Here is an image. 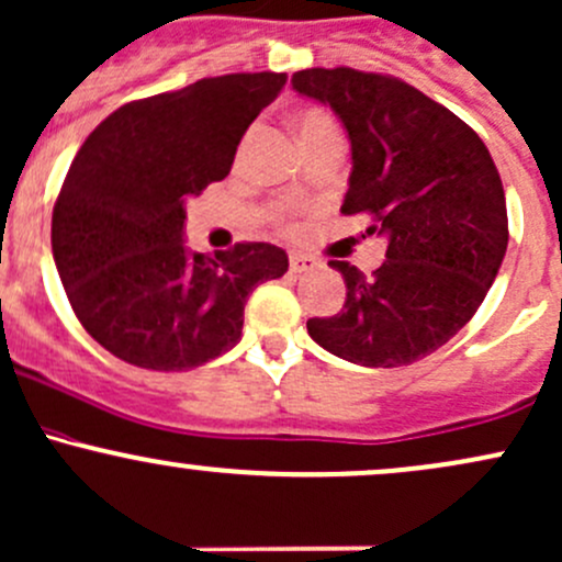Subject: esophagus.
Masks as SVG:
<instances>
[{"label": "esophagus", "instance_id": "1", "mask_svg": "<svg viewBox=\"0 0 562 562\" xmlns=\"http://www.w3.org/2000/svg\"><path fill=\"white\" fill-rule=\"evenodd\" d=\"M317 267L319 261L314 256H310V252H291V271H295V274H301V271H312Z\"/></svg>", "mask_w": 562, "mask_h": 562}]
</instances>
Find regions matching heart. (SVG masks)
<instances>
[{"label":"heart","mask_w":562,"mask_h":562,"mask_svg":"<svg viewBox=\"0 0 562 562\" xmlns=\"http://www.w3.org/2000/svg\"><path fill=\"white\" fill-rule=\"evenodd\" d=\"M330 125H336V122H333L330 116L325 114V111L310 109V111H304V114H301L299 133L310 135V133H317V131H323V127H330Z\"/></svg>","instance_id":"b5f03b06"}]
</instances>
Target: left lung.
Returning <instances> with one entry per match:
<instances>
[{
    "label": "left lung",
    "instance_id": "obj_1",
    "mask_svg": "<svg viewBox=\"0 0 562 562\" xmlns=\"http://www.w3.org/2000/svg\"><path fill=\"white\" fill-rule=\"evenodd\" d=\"M291 82L328 103L349 133L341 213L368 215V234L390 239L371 277L330 261L347 301L306 330L357 366H411L470 323L507 252V200L491 151L451 109L390 74L338 66L295 71Z\"/></svg>",
    "mask_w": 562,
    "mask_h": 562
}]
</instances>
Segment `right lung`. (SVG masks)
Instances as JSON below:
<instances>
[{"label": "right lung", "mask_w": 562, "mask_h": 562, "mask_svg": "<svg viewBox=\"0 0 562 562\" xmlns=\"http://www.w3.org/2000/svg\"><path fill=\"white\" fill-rule=\"evenodd\" d=\"M285 74H224L120 106L88 135L53 207V258L82 328L146 371H189L243 336L258 282L285 250L183 245L187 200L229 176L250 122Z\"/></svg>", "instance_id": "1"}]
</instances>
